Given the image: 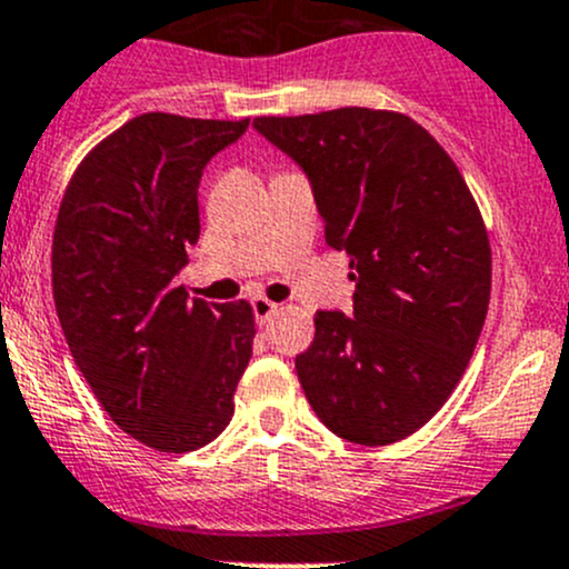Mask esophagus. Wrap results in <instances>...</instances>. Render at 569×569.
Returning a JSON list of instances; mask_svg holds the SVG:
<instances>
[{
	"instance_id": "1",
	"label": "esophagus",
	"mask_w": 569,
	"mask_h": 569,
	"mask_svg": "<svg viewBox=\"0 0 569 569\" xmlns=\"http://www.w3.org/2000/svg\"><path fill=\"white\" fill-rule=\"evenodd\" d=\"M250 306H252V317H256L258 325H267V321L280 311V306H274V302L267 300V297H256Z\"/></svg>"
}]
</instances>
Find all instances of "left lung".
Here are the masks:
<instances>
[{
    "instance_id": "1",
    "label": "left lung",
    "mask_w": 569,
    "mask_h": 569,
    "mask_svg": "<svg viewBox=\"0 0 569 569\" xmlns=\"http://www.w3.org/2000/svg\"><path fill=\"white\" fill-rule=\"evenodd\" d=\"M313 183L325 239L349 256L352 317L317 311L297 377L349 443L410 438L446 405L490 306L492 252L468 183L438 140L391 109L252 120Z\"/></svg>"
}]
</instances>
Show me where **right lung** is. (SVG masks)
I'll return each mask as SVG.
<instances>
[{
  "mask_svg": "<svg viewBox=\"0 0 569 569\" xmlns=\"http://www.w3.org/2000/svg\"><path fill=\"white\" fill-rule=\"evenodd\" d=\"M248 123L137 114L79 162L57 211L51 289L73 363L126 435L168 455L228 427L252 355L250 302H189L173 283L206 162Z\"/></svg>",
  "mask_w": 569,
  "mask_h": 569,
  "instance_id": "add662e5",
  "label": "right lung"
}]
</instances>
